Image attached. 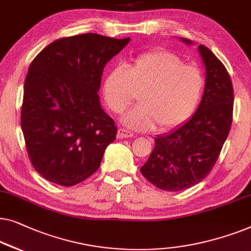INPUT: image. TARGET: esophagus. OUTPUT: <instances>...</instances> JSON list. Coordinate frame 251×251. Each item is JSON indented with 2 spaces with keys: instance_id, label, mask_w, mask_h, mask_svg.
<instances>
[{
  "instance_id": "obj_1",
  "label": "esophagus",
  "mask_w": 251,
  "mask_h": 251,
  "mask_svg": "<svg viewBox=\"0 0 251 251\" xmlns=\"http://www.w3.org/2000/svg\"><path fill=\"white\" fill-rule=\"evenodd\" d=\"M117 137L118 139H128V137H133V133L125 128H118Z\"/></svg>"
}]
</instances>
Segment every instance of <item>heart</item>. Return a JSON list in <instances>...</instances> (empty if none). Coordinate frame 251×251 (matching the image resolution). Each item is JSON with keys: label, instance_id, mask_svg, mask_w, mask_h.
<instances>
[{"label": "heart", "instance_id": "heart-1", "mask_svg": "<svg viewBox=\"0 0 251 251\" xmlns=\"http://www.w3.org/2000/svg\"><path fill=\"white\" fill-rule=\"evenodd\" d=\"M203 74L195 63L168 50H152L136 56L128 68L116 66L105 77L103 97L109 109L122 114L137 99L140 105L124 116L130 128L161 130L181 126L199 104Z\"/></svg>", "mask_w": 251, "mask_h": 251}]
</instances>
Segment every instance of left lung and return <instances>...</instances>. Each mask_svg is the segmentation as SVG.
<instances>
[{
    "label": "left lung",
    "instance_id": "8db88e82",
    "mask_svg": "<svg viewBox=\"0 0 251 251\" xmlns=\"http://www.w3.org/2000/svg\"><path fill=\"white\" fill-rule=\"evenodd\" d=\"M190 44L191 41L183 38ZM206 66L202 99L191 119L173 132L154 139V148L141 173L165 191L191 188L209 174L230 133L234 92L231 77L221 60L199 45Z\"/></svg>",
    "mask_w": 251,
    "mask_h": 251
}]
</instances>
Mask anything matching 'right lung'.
<instances>
[{
    "instance_id": "add662e5",
    "label": "right lung",
    "mask_w": 251,
    "mask_h": 251,
    "mask_svg": "<svg viewBox=\"0 0 251 251\" xmlns=\"http://www.w3.org/2000/svg\"><path fill=\"white\" fill-rule=\"evenodd\" d=\"M128 42L93 33L62 37L31 61L21 129L31 165L48 181L73 186L100 167L117 127L101 108L98 91L105 63Z\"/></svg>"
}]
</instances>
